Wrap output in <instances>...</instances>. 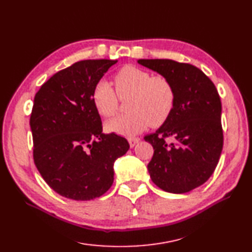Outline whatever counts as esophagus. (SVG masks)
Masks as SVG:
<instances>
[{"instance_id": "esophagus-1", "label": "esophagus", "mask_w": 252, "mask_h": 252, "mask_svg": "<svg viewBox=\"0 0 252 252\" xmlns=\"http://www.w3.org/2000/svg\"><path fill=\"white\" fill-rule=\"evenodd\" d=\"M139 141V137H128V143L131 147H134Z\"/></svg>"}]
</instances>
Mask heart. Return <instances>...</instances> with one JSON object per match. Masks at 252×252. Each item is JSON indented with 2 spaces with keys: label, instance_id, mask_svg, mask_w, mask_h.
Masks as SVG:
<instances>
[{
  "label": "heart",
  "instance_id": "heart-1",
  "mask_svg": "<svg viewBox=\"0 0 252 252\" xmlns=\"http://www.w3.org/2000/svg\"><path fill=\"white\" fill-rule=\"evenodd\" d=\"M115 89L105 80L94 84L92 92L94 106L103 117L118 111L119 99L127 100L126 114L106 122V130L126 136L138 134L149 126H159L170 117L176 104V90L164 75L135 66H126L115 75Z\"/></svg>",
  "mask_w": 252,
  "mask_h": 252
}]
</instances>
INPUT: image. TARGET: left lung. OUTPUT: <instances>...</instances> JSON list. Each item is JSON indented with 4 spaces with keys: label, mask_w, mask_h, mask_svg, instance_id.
<instances>
[{
    "label": "left lung",
    "mask_w": 252,
    "mask_h": 252,
    "mask_svg": "<svg viewBox=\"0 0 252 252\" xmlns=\"http://www.w3.org/2000/svg\"><path fill=\"white\" fill-rule=\"evenodd\" d=\"M138 63L166 76L176 90L170 117L144 137L154 149L148 164L150 178L165 191H190L208 181L220 158V96L209 76L190 63L171 60H139Z\"/></svg>",
    "instance_id": "1"
}]
</instances>
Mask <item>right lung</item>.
I'll list each match as a JSON object with an SVG mask.
<instances>
[{"instance_id":"1","label":"right lung","mask_w":252,"mask_h":252,"mask_svg":"<svg viewBox=\"0 0 252 252\" xmlns=\"http://www.w3.org/2000/svg\"><path fill=\"white\" fill-rule=\"evenodd\" d=\"M117 61L87 60L61 70L34 98L30 126L38 171L60 195L87 201L114 182V162L130 148L119 135L102 133L94 106V84Z\"/></svg>"}]
</instances>
